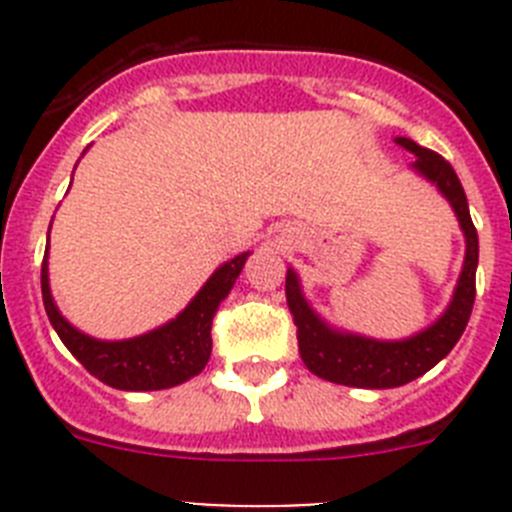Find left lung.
Returning a JSON list of instances; mask_svg holds the SVG:
<instances>
[{
    "mask_svg": "<svg viewBox=\"0 0 512 512\" xmlns=\"http://www.w3.org/2000/svg\"><path fill=\"white\" fill-rule=\"evenodd\" d=\"M397 146L415 153L413 169L428 182L438 187V192L451 202L459 225L467 238V256L461 266L459 284L454 289L451 305L446 307L441 318L415 336L405 341H374V338L354 336V333H341V330L328 328V323L318 318V312L307 305L302 297L300 279L292 269L287 271V305L292 312V320L297 325V346L305 366L312 374L328 382L346 384V387H366V390H390L402 387L423 377L428 369L438 364L443 356H449L451 348L461 338L469 323L474 307V277H477L479 261V238L477 228L469 215L467 194L461 187L459 176L451 169V164L436 151L418 146L410 138H395Z\"/></svg>",
    "mask_w": 512,
    "mask_h": 512,
    "instance_id": "8db88e82",
    "label": "left lung"
}]
</instances>
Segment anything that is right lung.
Returning a JSON list of instances; mask_svg holds the SVG:
<instances>
[{
	"label": "right lung",
	"mask_w": 512,
	"mask_h": 512,
	"mask_svg": "<svg viewBox=\"0 0 512 512\" xmlns=\"http://www.w3.org/2000/svg\"><path fill=\"white\" fill-rule=\"evenodd\" d=\"M246 259L248 253H241V256L225 261L174 320L151 333L128 338V341H97V338L76 330L63 318L51 297L48 261L45 259L43 269H40L43 305L63 346L69 348L81 361V366L99 382L128 392L166 390V387H176V384L197 377L210 361L212 318H215L220 302L233 289Z\"/></svg>",
	"instance_id": "add662e5"
}]
</instances>
